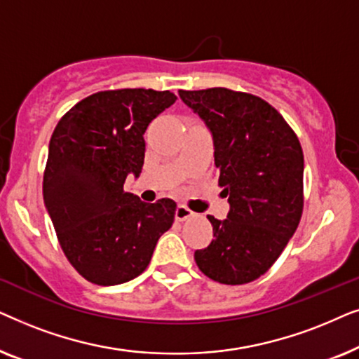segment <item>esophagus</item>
Masks as SVG:
<instances>
[{
  "label": "esophagus",
  "mask_w": 359,
  "mask_h": 359,
  "mask_svg": "<svg viewBox=\"0 0 359 359\" xmlns=\"http://www.w3.org/2000/svg\"><path fill=\"white\" fill-rule=\"evenodd\" d=\"M194 212L193 210H191L189 208H186L184 204H180L178 208H176V212H175V217H176V220H180V222H183V220H186V219H191V217H194Z\"/></svg>",
  "instance_id": "1"
}]
</instances>
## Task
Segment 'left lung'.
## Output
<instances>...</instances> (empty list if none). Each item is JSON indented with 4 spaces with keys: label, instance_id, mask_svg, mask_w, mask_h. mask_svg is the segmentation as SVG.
<instances>
[{
    "label": "left lung",
    "instance_id": "left-lung-1",
    "mask_svg": "<svg viewBox=\"0 0 359 359\" xmlns=\"http://www.w3.org/2000/svg\"><path fill=\"white\" fill-rule=\"evenodd\" d=\"M212 132L225 220L208 215L214 238L196 250L205 276L220 284L263 276L296 232L304 209V154L296 132L259 96L229 88L180 90Z\"/></svg>",
    "mask_w": 359,
    "mask_h": 359
}]
</instances>
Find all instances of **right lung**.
<instances>
[{"label":"right lung","mask_w":359,"mask_h":359,"mask_svg":"<svg viewBox=\"0 0 359 359\" xmlns=\"http://www.w3.org/2000/svg\"><path fill=\"white\" fill-rule=\"evenodd\" d=\"M175 101V93L145 88L100 91L53 130L43 203L63 253L86 281L116 286L137 278L173 225L175 201L142 203L124 183L140 175L147 127Z\"/></svg>","instance_id":"obj_1"}]
</instances>
